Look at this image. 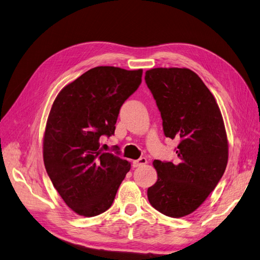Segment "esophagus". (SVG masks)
<instances>
[{"label": "esophagus", "instance_id": "esophagus-1", "mask_svg": "<svg viewBox=\"0 0 260 260\" xmlns=\"http://www.w3.org/2000/svg\"><path fill=\"white\" fill-rule=\"evenodd\" d=\"M146 164H147V159L145 158V157H141V158H139L137 160H133V162H132L133 167H135V168L141 167V166H143V165H146Z\"/></svg>", "mask_w": 260, "mask_h": 260}]
</instances>
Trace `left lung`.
Listing matches in <instances>:
<instances>
[{"label": "left lung", "mask_w": 260, "mask_h": 260, "mask_svg": "<svg viewBox=\"0 0 260 260\" xmlns=\"http://www.w3.org/2000/svg\"><path fill=\"white\" fill-rule=\"evenodd\" d=\"M145 81L158 107L165 136L179 140L178 160H154L156 183L148 187L151 205L181 218L205 202L224 174L229 156L223 118L216 99L187 68L146 70Z\"/></svg>", "instance_id": "1"}]
</instances>
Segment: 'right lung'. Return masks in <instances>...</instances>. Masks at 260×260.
I'll use <instances>...</instances> for the list:
<instances>
[{
    "mask_svg": "<svg viewBox=\"0 0 260 260\" xmlns=\"http://www.w3.org/2000/svg\"><path fill=\"white\" fill-rule=\"evenodd\" d=\"M142 73L92 68L53 102L43 137L44 166L60 198L78 215L106 211L130 170L129 161L103 152L100 138L115 133L120 107L139 88Z\"/></svg>",
    "mask_w": 260,
    "mask_h": 260,
    "instance_id": "obj_1",
    "label": "right lung"
}]
</instances>
